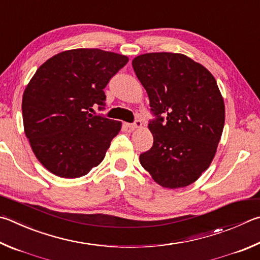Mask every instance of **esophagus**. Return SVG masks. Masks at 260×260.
Instances as JSON below:
<instances>
[{"instance_id": "obj_1", "label": "esophagus", "mask_w": 260, "mask_h": 260, "mask_svg": "<svg viewBox=\"0 0 260 260\" xmlns=\"http://www.w3.org/2000/svg\"><path fill=\"white\" fill-rule=\"evenodd\" d=\"M142 126V122L141 120L136 119L134 122H132V124H127V127H128L129 129H135V128H139V127Z\"/></svg>"}]
</instances>
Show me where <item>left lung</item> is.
<instances>
[{"label":"left lung","instance_id":"1","mask_svg":"<svg viewBox=\"0 0 260 260\" xmlns=\"http://www.w3.org/2000/svg\"><path fill=\"white\" fill-rule=\"evenodd\" d=\"M132 66L149 95L153 145L140 162L159 185L187 186L215 157L225 121L216 79L188 56L157 52L136 56Z\"/></svg>","mask_w":260,"mask_h":260}]
</instances>
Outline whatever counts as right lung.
Wrapping results in <instances>:
<instances>
[{"label": "right lung", "instance_id": "add662e5", "mask_svg": "<svg viewBox=\"0 0 260 260\" xmlns=\"http://www.w3.org/2000/svg\"><path fill=\"white\" fill-rule=\"evenodd\" d=\"M127 62L114 52L76 49L36 70L22 95L23 127L36 158L54 175L84 176L105 158L121 124L88 111L105 110L103 89Z\"/></svg>", "mask_w": 260, "mask_h": 260}]
</instances>
